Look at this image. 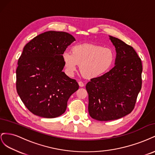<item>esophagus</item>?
<instances>
[{
  "label": "esophagus",
  "instance_id": "34e87169",
  "mask_svg": "<svg viewBox=\"0 0 155 155\" xmlns=\"http://www.w3.org/2000/svg\"><path fill=\"white\" fill-rule=\"evenodd\" d=\"M78 84H79V87H84V85H84V83L82 81H79Z\"/></svg>",
  "mask_w": 155,
  "mask_h": 155
}]
</instances>
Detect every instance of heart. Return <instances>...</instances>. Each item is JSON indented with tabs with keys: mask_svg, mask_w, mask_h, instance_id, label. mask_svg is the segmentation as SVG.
I'll list each match as a JSON object with an SVG mask.
<instances>
[{
	"mask_svg": "<svg viewBox=\"0 0 155 155\" xmlns=\"http://www.w3.org/2000/svg\"><path fill=\"white\" fill-rule=\"evenodd\" d=\"M114 58L112 49L94 44L74 46L70 53L64 51L62 54L67 75L74 76L78 64L81 73L87 79H94L104 74L112 66Z\"/></svg>",
	"mask_w": 155,
	"mask_h": 155,
	"instance_id": "obj_1",
	"label": "heart"
}]
</instances>
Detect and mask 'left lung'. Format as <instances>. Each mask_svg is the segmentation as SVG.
I'll list each match as a JSON object with an SVG mask.
<instances>
[{
	"mask_svg": "<svg viewBox=\"0 0 155 155\" xmlns=\"http://www.w3.org/2000/svg\"><path fill=\"white\" fill-rule=\"evenodd\" d=\"M116 49L115 66L86 85L88 113L98 121L119 119L133 110L142 88V64L134 48L110 36Z\"/></svg>",
	"mask_w": 155,
	"mask_h": 155,
	"instance_id": "left-lung-1",
	"label": "left lung"
}]
</instances>
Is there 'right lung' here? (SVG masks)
I'll use <instances>...</instances> for the list:
<instances>
[{
	"label": "right lung",
	"instance_id": "obj_1",
	"mask_svg": "<svg viewBox=\"0 0 155 155\" xmlns=\"http://www.w3.org/2000/svg\"><path fill=\"white\" fill-rule=\"evenodd\" d=\"M76 41L67 32L48 31L31 39L18 60L16 88L23 104L33 114L46 118L62 115L67 101L79 88L62 70V54Z\"/></svg>",
	"mask_w": 155,
	"mask_h": 155
}]
</instances>
